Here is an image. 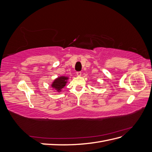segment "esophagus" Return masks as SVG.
I'll return each instance as SVG.
<instances>
[{
	"label": "esophagus",
	"mask_w": 152,
	"mask_h": 152,
	"mask_svg": "<svg viewBox=\"0 0 152 152\" xmlns=\"http://www.w3.org/2000/svg\"><path fill=\"white\" fill-rule=\"evenodd\" d=\"M81 74H82L81 72H77V76H80V75H81Z\"/></svg>",
	"instance_id": "1"
}]
</instances>
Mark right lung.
<instances>
[{"label": "right lung", "instance_id": "right-lung-1", "mask_svg": "<svg viewBox=\"0 0 152 152\" xmlns=\"http://www.w3.org/2000/svg\"><path fill=\"white\" fill-rule=\"evenodd\" d=\"M68 79V77L66 76H59L57 77L51 84V87L56 90L58 93H60L62 89L66 86Z\"/></svg>", "mask_w": 152, "mask_h": 152}]
</instances>
